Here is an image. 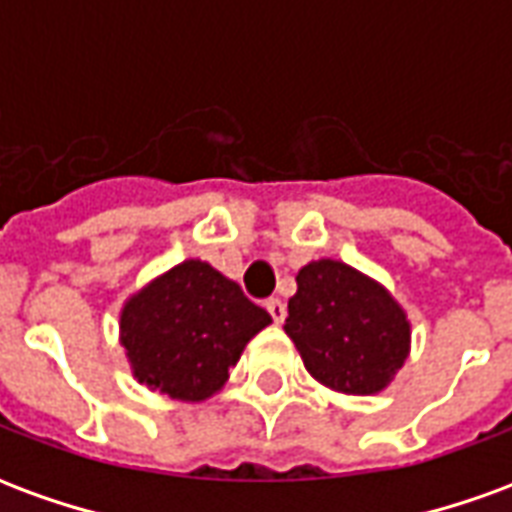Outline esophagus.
Returning <instances> with one entry per match:
<instances>
[{"instance_id": "1", "label": "esophagus", "mask_w": 512, "mask_h": 512, "mask_svg": "<svg viewBox=\"0 0 512 512\" xmlns=\"http://www.w3.org/2000/svg\"><path fill=\"white\" fill-rule=\"evenodd\" d=\"M266 310H268V315L274 318V323H282L285 321V315H288V310H285V301H279V299L268 301Z\"/></svg>"}]
</instances>
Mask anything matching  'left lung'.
I'll use <instances>...</instances> for the list:
<instances>
[{
  "label": "left lung",
  "instance_id": "obj_1",
  "mask_svg": "<svg viewBox=\"0 0 512 512\" xmlns=\"http://www.w3.org/2000/svg\"><path fill=\"white\" fill-rule=\"evenodd\" d=\"M285 334L315 381L343 395H376L411 348V323L392 293L340 260H312L296 274Z\"/></svg>",
  "mask_w": 512,
  "mask_h": 512
}]
</instances>
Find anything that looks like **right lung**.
I'll use <instances>...</instances> for the list:
<instances>
[{
    "instance_id": "obj_1",
    "label": "right lung",
    "mask_w": 512,
    "mask_h": 512,
    "mask_svg": "<svg viewBox=\"0 0 512 512\" xmlns=\"http://www.w3.org/2000/svg\"><path fill=\"white\" fill-rule=\"evenodd\" d=\"M271 323L233 279L183 260L123 304L120 345L139 384L183 403L224 386L246 343Z\"/></svg>"
}]
</instances>
